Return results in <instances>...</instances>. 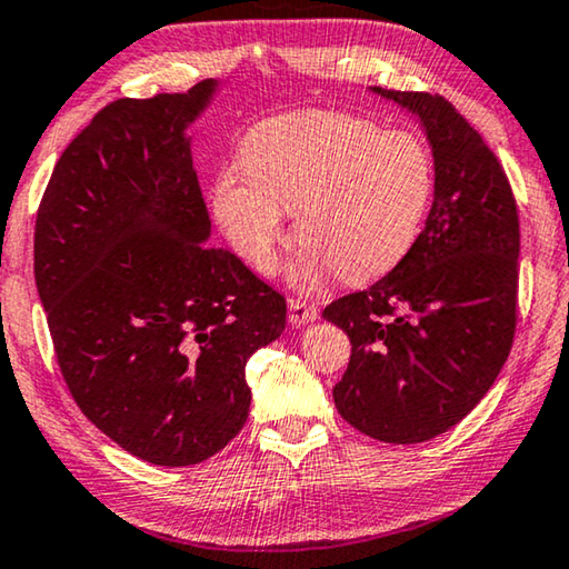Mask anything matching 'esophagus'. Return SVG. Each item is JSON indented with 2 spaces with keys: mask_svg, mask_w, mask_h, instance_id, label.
Instances as JSON below:
<instances>
[{
  "mask_svg": "<svg viewBox=\"0 0 569 569\" xmlns=\"http://www.w3.org/2000/svg\"><path fill=\"white\" fill-rule=\"evenodd\" d=\"M318 318H320V310L315 305L305 300H290V322L295 328H300V325H307Z\"/></svg>",
  "mask_w": 569,
  "mask_h": 569,
  "instance_id": "obj_1",
  "label": "esophagus"
}]
</instances>
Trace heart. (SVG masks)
Wrapping results in <instances>:
<instances>
[{"mask_svg":"<svg viewBox=\"0 0 569 569\" xmlns=\"http://www.w3.org/2000/svg\"><path fill=\"white\" fill-rule=\"evenodd\" d=\"M433 191V156L421 138L312 110L251 130L241 171L213 176L211 211L237 254L259 272L274 267L284 211H295L302 239L297 282L312 284L332 269L346 282H370L411 254Z\"/></svg>","mask_w":569,"mask_h":569,"instance_id":"1","label":"heart"}]
</instances>
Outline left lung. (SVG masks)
<instances>
[{
    "mask_svg": "<svg viewBox=\"0 0 569 569\" xmlns=\"http://www.w3.org/2000/svg\"><path fill=\"white\" fill-rule=\"evenodd\" d=\"M421 120L436 191L421 239L393 272L325 307L348 332L335 408L386 443L433 439L487 396L517 328L519 217L495 151L449 100L372 88Z\"/></svg>",
    "mask_w": 569,
    "mask_h": 569,
    "instance_id": "obj_1",
    "label": "left lung"
}]
</instances>
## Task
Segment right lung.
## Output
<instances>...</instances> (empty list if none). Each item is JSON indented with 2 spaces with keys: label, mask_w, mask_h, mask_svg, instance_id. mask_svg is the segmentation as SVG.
<instances>
[{
  "label": "right lung",
  "mask_w": 569,
  "mask_h": 569,
  "mask_svg": "<svg viewBox=\"0 0 569 569\" xmlns=\"http://www.w3.org/2000/svg\"><path fill=\"white\" fill-rule=\"evenodd\" d=\"M120 98L64 148L34 223V282L74 403L120 449L191 467L244 428L247 360L287 302L211 221L186 128L217 92Z\"/></svg>",
  "instance_id": "add662e5"
}]
</instances>
